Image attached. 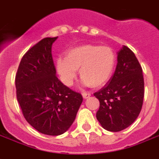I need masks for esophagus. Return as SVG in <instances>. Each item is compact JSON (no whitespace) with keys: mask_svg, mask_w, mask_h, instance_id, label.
<instances>
[{"mask_svg":"<svg viewBox=\"0 0 159 159\" xmlns=\"http://www.w3.org/2000/svg\"><path fill=\"white\" fill-rule=\"evenodd\" d=\"M91 96V94L90 93H82V97L84 98V99H87V98H89Z\"/></svg>","mask_w":159,"mask_h":159,"instance_id":"34e87169","label":"esophagus"}]
</instances>
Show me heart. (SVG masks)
Masks as SVG:
<instances>
[{"instance_id":"b5f03b06","label":"heart","mask_w":159,"mask_h":159,"mask_svg":"<svg viewBox=\"0 0 159 159\" xmlns=\"http://www.w3.org/2000/svg\"><path fill=\"white\" fill-rule=\"evenodd\" d=\"M116 64V54L112 47L84 44L67 50L65 59L56 60V68L64 83L72 85L77 70L85 86L100 87L109 80Z\"/></svg>"}]
</instances>
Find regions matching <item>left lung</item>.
<instances>
[{"label": "left lung", "instance_id": "8db88e82", "mask_svg": "<svg viewBox=\"0 0 159 159\" xmlns=\"http://www.w3.org/2000/svg\"><path fill=\"white\" fill-rule=\"evenodd\" d=\"M142 68L126 46L117 52L114 74L94 95L100 101L96 118L105 130L120 131L135 122L142 108L144 90Z\"/></svg>", "mask_w": 159, "mask_h": 159}]
</instances>
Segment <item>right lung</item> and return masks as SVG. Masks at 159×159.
Returning <instances> with one entry per match:
<instances>
[{
    "instance_id": "add662e5",
    "label": "right lung",
    "mask_w": 159,
    "mask_h": 159,
    "mask_svg": "<svg viewBox=\"0 0 159 159\" xmlns=\"http://www.w3.org/2000/svg\"><path fill=\"white\" fill-rule=\"evenodd\" d=\"M46 37L25 53L15 77L17 100L26 121L45 135H59L75 120L82 96L56 77L51 46Z\"/></svg>"
}]
</instances>
